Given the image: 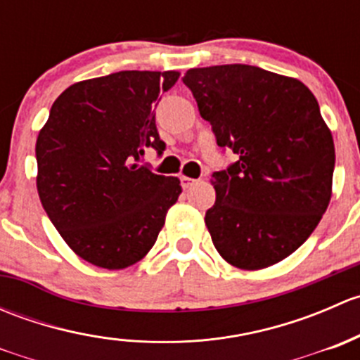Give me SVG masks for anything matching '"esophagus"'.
<instances>
[{
	"instance_id": "34e87169",
	"label": "esophagus",
	"mask_w": 360,
	"mask_h": 360,
	"mask_svg": "<svg viewBox=\"0 0 360 360\" xmlns=\"http://www.w3.org/2000/svg\"><path fill=\"white\" fill-rule=\"evenodd\" d=\"M195 183H197V179H191V177L181 176V186H183L184 190H188V188H191Z\"/></svg>"
}]
</instances>
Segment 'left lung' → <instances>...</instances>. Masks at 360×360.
I'll use <instances>...</instances> for the list:
<instances>
[{"mask_svg": "<svg viewBox=\"0 0 360 360\" xmlns=\"http://www.w3.org/2000/svg\"><path fill=\"white\" fill-rule=\"evenodd\" d=\"M217 146L237 162L212 174L214 248L242 270L271 266L317 228L333 191L335 143L307 85L248 64L186 71Z\"/></svg>", "mask_w": 360, "mask_h": 360, "instance_id": "8db88e82", "label": "left lung"}]
</instances>
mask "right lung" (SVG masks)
<instances>
[{"instance_id": "add662e5", "label": "right lung", "mask_w": 360, "mask_h": 360, "mask_svg": "<svg viewBox=\"0 0 360 360\" xmlns=\"http://www.w3.org/2000/svg\"><path fill=\"white\" fill-rule=\"evenodd\" d=\"M177 71H120L78 82L52 104L36 139L39 200L82 259L122 270L143 259L177 202V177L139 165L165 150L155 108Z\"/></svg>"}]
</instances>
